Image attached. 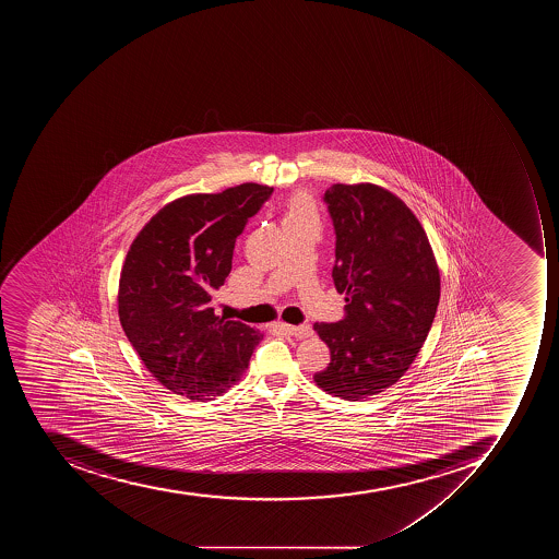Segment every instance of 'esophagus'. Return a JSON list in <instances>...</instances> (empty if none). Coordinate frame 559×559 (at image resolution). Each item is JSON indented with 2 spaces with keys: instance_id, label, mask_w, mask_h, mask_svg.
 Masks as SVG:
<instances>
[{
  "instance_id": "1",
  "label": "esophagus",
  "mask_w": 559,
  "mask_h": 559,
  "mask_svg": "<svg viewBox=\"0 0 559 559\" xmlns=\"http://www.w3.org/2000/svg\"><path fill=\"white\" fill-rule=\"evenodd\" d=\"M283 330H285V334L294 335V337L297 338H306L309 337V335H312V329L309 325H288V323H282Z\"/></svg>"
}]
</instances>
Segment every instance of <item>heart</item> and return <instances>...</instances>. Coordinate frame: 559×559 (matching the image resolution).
<instances>
[{"label": "heart", "instance_id": "obj_1", "mask_svg": "<svg viewBox=\"0 0 559 559\" xmlns=\"http://www.w3.org/2000/svg\"><path fill=\"white\" fill-rule=\"evenodd\" d=\"M317 207H314L311 198L308 194H295L286 204L283 225H312V227H317Z\"/></svg>", "mask_w": 559, "mask_h": 559}]
</instances>
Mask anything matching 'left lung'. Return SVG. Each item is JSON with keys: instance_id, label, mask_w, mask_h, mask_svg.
Wrapping results in <instances>:
<instances>
[{"instance_id": "1", "label": "left lung", "mask_w": 559, "mask_h": 559, "mask_svg": "<svg viewBox=\"0 0 559 559\" xmlns=\"http://www.w3.org/2000/svg\"><path fill=\"white\" fill-rule=\"evenodd\" d=\"M323 201L335 233L332 277L346 306L337 323H314L330 349L314 381L360 401L395 384L418 355L439 306V267L418 218L392 192L335 183Z\"/></svg>"}]
</instances>
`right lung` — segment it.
<instances>
[{
	"label": "right lung",
	"instance_id": "add662e5",
	"mask_svg": "<svg viewBox=\"0 0 559 559\" xmlns=\"http://www.w3.org/2000/svg\"><path fill=\"white\" fill-rule=\"evenodd\" d=\"M273 187L242 183L176 199L129 248L119 317L158 383L192 402L233 386L259 346V330L215 314L212 299L233 269L234 245Z\"/></svg>",
	"mask_w": 559,
	"mask_h": 559
}]
</instances>
